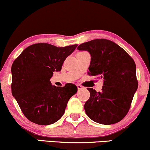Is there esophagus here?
I'll list each match as a JSON object with an SVG mask.
<instances>
[{"label": "esophagus", "instance_id": "1", "mask_svg": "<svg viewBox=\"0 0 150 150\" xmlns=\"http://www.w3.org/2000/svg\"><path fill=\"white\" fill-rule=\"evenodd\" d=\"M77 89H78V90H80V89H82V88H83V87H82V86H81L80 85H77Z\"/></svg>", "mask_w": 150, "mask_h": 150}]
</instances>
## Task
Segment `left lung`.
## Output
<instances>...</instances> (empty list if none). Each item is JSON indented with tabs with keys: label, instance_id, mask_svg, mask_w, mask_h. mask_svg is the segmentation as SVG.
<instances>
[{
	"label": "left lung",
	"instance_id": "left-lung-1",
	"mask_svg": "<svg viewBox=\"0 0 150 150\" xmlns=\"http://www.w3.org/2000/svg\"><path fill=\"white\" fill-rule=\"evenodd\" d=\"M90 53L89 75L104 79L101 92L87 88L90 97L85 104L87 116L104 125L116 123L126 116L138 87L133 59L112 41L94 39L77 47Z\"/></svg>",
	"mask_w": 150,
	"mask_h": 150
}]
</instances>
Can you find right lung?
<instances>
[{"label": "right lung", "instance_id": "1", "mask_svg": "<svg viewBox=\"0 0 150 150\" xmlns=\"http://www.w3.org/2000/svg\"><path fill=\"white\" fill-rule=\"evenodd\" d=\"M77 46L34 44L26 48L13 62L12 94L30 121L50 125L63 115L70 98L77 92V88L71 83L56 87L51 85L50 79L53 72L61 70L65 58Z\"/></svg>", "mask_w": 150, "mask_h": 150}]
</instances>
